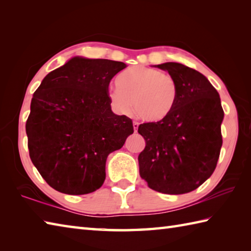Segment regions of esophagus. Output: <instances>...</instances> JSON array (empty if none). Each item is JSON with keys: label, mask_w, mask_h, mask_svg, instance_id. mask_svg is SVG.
I'll list each match as a JSON object with an SVG mask.
<instances>
[{"label": "esophagus", "mask_w": 251, "mask_h": 251, "mask_svg": "<svg viewBox=\"0 0 251 251\" xmlns=\"http://www.w3.org/2000/svg\"><path fill=\"white\" fill-rule=\"evenodd\" d=\"M132 126H134V130H135V132H137V130H138V127H139V123L134 122V123H132Z\"/></svg>", "instance_id": "1"}]
</instances>
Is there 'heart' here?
<instances>
[{
    "instance_id": "heart-1",
    "label": "heart",
    "mask_w": 251,
    "mask_h": 251,
    "mask_svg": "<svg viewBox=\"0 0 251 251\" xmlns=\"http://www.w3.org/2000/svg\"><path fill=\"white\" fill-rule=\"evenodd\" d=\"M116 86L108 92L112 108L122 115H129L135 104L139 117L150 123L167 119L178 101L176 79L153 68L127 69L116 77Z\"/></svg>"
}]
</instances>
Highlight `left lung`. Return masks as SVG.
I'll return each mask as SVG.
<instances>
[{
    "mask_svg": "<svg viewBox=\"0 0 251 251\" xmlns=\"http://www.w3.org/2000/svg\"><path fill=\"white\" fill-rule=\"evenodd\" d=\"M154 67L176 79L179 95L167 119L145 123L138 128L146 140L145 150L138 156L140 177L161 193H189L216 169L225 112L216 88L199 71L178 62Z\"/></svg>",
    "mask_w": 251,
    "mask_h": 251,
    "instance_id": "1",
    "label": "left lung"
}]
</instances>
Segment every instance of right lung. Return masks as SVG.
<instances>
[{
    "instance_id": "obj_1",
    "label": "right lung",
    "mask_w": 251,
    "mask_h": 251,
    "mask_svg": "<svg viewBox=\"0 0 251 251\" xmlns=\"http://www.w3.org/2000/svg\"><path fill=\"white\" fill-rule=\"evenodd\" d=\"M127 66L73 57L50 72L33 94L25 123L32 163L52 189L70 195L98 190L108 155L134 132L108 98L110 81Z\"/></svg>"
}]
</instances>
